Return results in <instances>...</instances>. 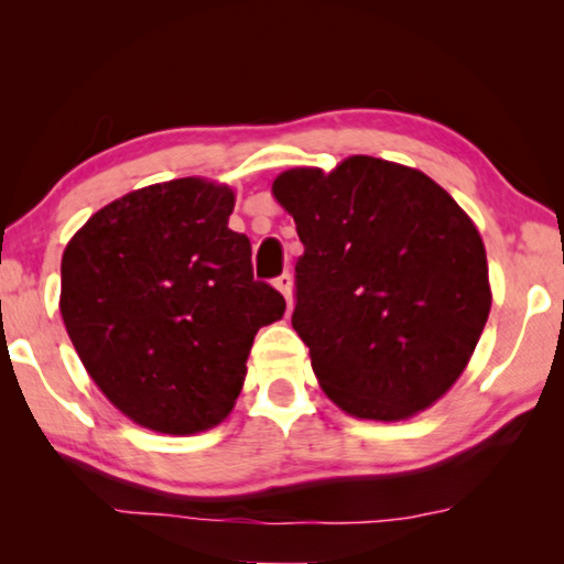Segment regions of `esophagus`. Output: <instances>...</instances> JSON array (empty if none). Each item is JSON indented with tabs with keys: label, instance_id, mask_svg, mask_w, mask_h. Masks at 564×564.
<instances>
[{
	"label": "esophagus",
	"instance_id": "34e87169",
	"mask_svg": "<svg viewBox=\"0 0 564 564\" xmlns=\"http://www.w3.org/2000/svg\"><path fill=\"white\" fill-rule=\"evenodd\" d=\"M273 285L285 295V301L291 303V295H293V279H291V273H281L279 279L273 281Z\"/></svg>",
	"mask_w": 564,
	"mask_h": 564
}]
</instances>
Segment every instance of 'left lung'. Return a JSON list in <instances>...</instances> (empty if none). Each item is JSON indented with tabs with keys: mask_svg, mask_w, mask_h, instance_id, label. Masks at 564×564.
Here are the masks:
<instances>
[{
	"mask_svg": "<svg viewBox=\"0 0 564 564\" xmlns=\"http://www.w3.org/2000/svg\"><path fill=\"white\" fill-rule=\"evenodd\" d=\"M273 196L305 248L291 323L326 395L370 420L433 405L490 313L475 224L433 178L373 156L283 171Z\"/></svg>",
	"mask_w": 564,
	"mask_h": 564,
	"instance_id": "left-lung-1",
	"label": "left lung"
}]
</instances>
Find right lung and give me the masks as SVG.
I'll return each mask as SVG.
<instances>
[{
  "label": "right lung",
  "mask_w": 564,
  "mask_h": 564,
  "mask_svg": "<svg viewBox=\"0 0 564 564\" xmlns=\"http://www.w3.org/2000/svg\"><path fill=\"white\" fill-rule=\"evenodd\" d=\"M234 191L204 178L147 186L94 214L62 259V318L113 405L169 435L231 413L259 328L283 295L253 279L251 241L228 228Z\"/></svg>",
  "instance_id": "1"
}]
</instances>
